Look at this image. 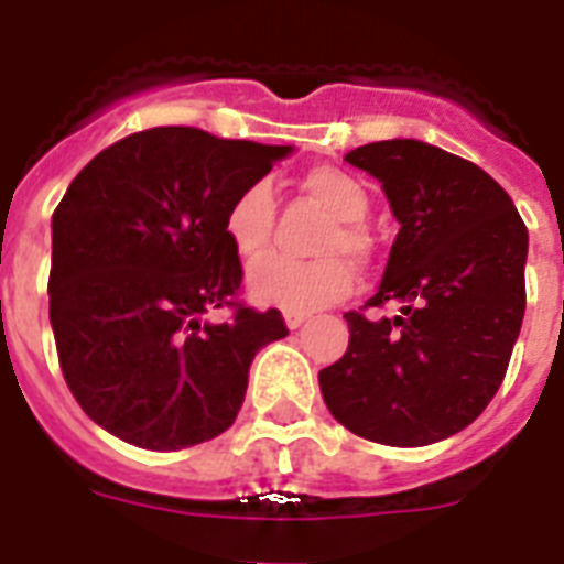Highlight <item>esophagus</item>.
<instances>
[{"mask_svg":"<svg viewBox=\"0 0 564 564\" xmlns=\"http://www.w3.org/2000/svg\"><path fill=\"white\" fill-rule=\"evenodd\" d=\"M307 313H301V310H283V322H286V327L290 330H295V327H301L304 322H307Z\"/></svg>","mask_w":564,"mask_h":564,"instance_id":"obj_1","label":"esophagus"}]
</instances>
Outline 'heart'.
<instances>
[{"label": "heart", "instance_id": "1", "mask_svg": "<svg viewBox=\"0 0 564 564\" xmlns=\"http://www.w3.org/2000/svg\"><path fill=\"white\" fill-rule=\"evenodd\" d=\"M304 189L339 219L325 239V260L299 263L286 257H265L248 272V292L257 304H274L290 310H318L330 301L345 299L354 290V269L339 251L360 257L369 239L357 221L369 213V195L357 178L336 166H316L304 175ZM272 189L263 181L248 184L225 213V234L242 260H254L269 246L272 234Z\"/></svg>", "mask_w": 564, "mask_h": 564}]
</instances>
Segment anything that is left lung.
Here are the masks:
<instances>
[{"instance_id": "1", "label": "left lung", "mask_w": 564, "mask_h": 564, "mask_svg": "<svg viewBox=\"0 0 564 564\" xmlns=\"http://www.w3.org/2000/svg\"><path fill=\"white\" fill-rule=\"evenodd\" d=\"M345 161L380 181L401 230L369 299L401 316L345 313L343 360L318 371L343 427L421 447L465 430L498 392L524 322L527 228L489 172L421 140H383Z\"/></svg>"}]
</instances>
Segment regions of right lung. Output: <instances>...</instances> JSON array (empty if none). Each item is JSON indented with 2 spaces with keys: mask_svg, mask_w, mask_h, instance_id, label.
Returning a JSON list of instances; mask_svg holds the SVG:
<instances>
[{
  "mask_svg": "<svg viewBox=\"0 0 564 564\" xmlns=\"http://www.w3.org/2000/svg\"><path fill=\"white\" fill-rule=\"evenodd\" d=\"M292 152L149 128L66 187L52 216L48 322L66 386L99 427L181 451L234 424L251 360L290 330L278 310L210 322L242 281L225 213Z\"/></svg>",
  "mask_w": 564,
  "mask_h": 564,
  "instance_id": "add662e5",
  "label": "right lung"
}]
</instances>
